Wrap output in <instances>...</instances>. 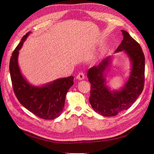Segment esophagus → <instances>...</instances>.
<instances>
[{"label":"esophagus","instance_id":"34e87169","mask_svg":"<svg viewBox=\"0 0 154 154\" xmlns=\"http://www.w3.org/2000/svg\"><path fill=\"white\" fill-rule=\"evenodd\" d=\"M76 78L78 79V80H84V78H85V74H84V73L80 72V73H79V74H78V75H77Z\"/></svg>","mask_w":154,"mask_h":154}]
</instances>
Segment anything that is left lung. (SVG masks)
<instances>
[{"label":"left lung","mask_w":154,"mask_h":154,"mask_svg":"<svg viewBox=\"0 0 154 154\" xmlns=\"http://www.w3.org/2000/svg\"><path fill=\"white\" fill-rule=\"evenodd\" d=\"M123 40L115 53L123 52L127 56L131 70L124 85L118 90H111L106 85V76L112 57L104 58L97 66L88 69L87 77L91 83L89 102L99 114L110 117L118 115L132 106L143 90L144 82V56L141 46L128 32L122 30Z\"/></svg>","instance_id":"1"}]
</instances>
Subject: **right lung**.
<instances>
[{
    "label": "right lung",
    "instance_id": "right-lung-1",
    "mask_svg": "<svg viewBox=\"0 0 154 154\" xmlns=\"http://www.w3.org/2000/svg\"><path fill=\"white\" fill-rule=\"evenodd\" d=\"M31 34L22 37L14 50L10 62V71L14 92L26 109L44 119H53L60 116L64 108L67 91L74 84L73 76L57 79L40 86L31 84L22 75L18 66L19 50Z\"/></svg>",
    "mask_w": 154,
    "mask_h": 154
}]
</instances>
